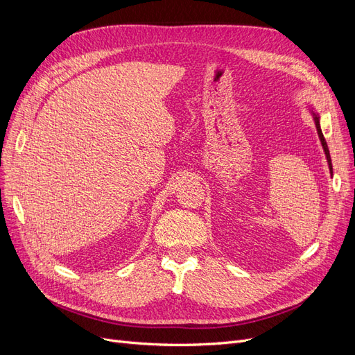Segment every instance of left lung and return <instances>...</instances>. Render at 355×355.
<instances>
[{"mask_svg":"<svg viewBox=\"0 0 355 355\" xmlns=\"http://www.w3.org/2000/svg\"><path fill=\"white\" fill-rule=\"evenodd\" d=\"M311 114H313L314 116V123H315V127H317V133H318V137H320V142L321 145H323V149H324V154H326V158H327V163H329V168H330V173L333 175V168H331V159H330V153H329V148H327V144H326V139L323 136V132H321V127H320V116L318 114L311 110Z\"/></svg>","mask_w":355,"mask_h":355,"instance_id":"obj_1","label":"left lung"}]
</instances>
